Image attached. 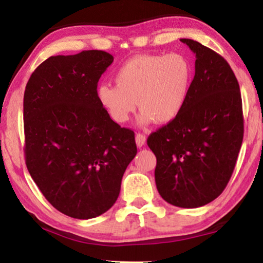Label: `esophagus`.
Returning a JSON list of instances; mask_svg holds the SVG:
<instances>
[{"label": "esophagus", "instance_id": "esophagus-1", "mask_svg": "<svg viewBox=\"0 0 263 263\" xmlns=\"http://www.w3.org/2000/svg\"><path fill=\"white\" fill-rule=\"evenodd\" d=\"M135 141H136V145H138V147H142L146 142V136L141 134V133H138L135 136Z\"/></svg>", "mask_w": 263, "mask_h": 263}]
</instances>
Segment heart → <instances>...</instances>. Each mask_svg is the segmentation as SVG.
Listing matches in <instances>:
<instances>
[{
	"instance_id": "b5f03b06",
	"label": "heart",
	"mask_w": 263,
	"mask_h": 263,
	"mask_svg": "<svg viewBox=\"0 0 263 263\" xmlns=\"http://www.w3.org/2000/svg\"><path fill=\"white\" fill-rule=\"evenodd\" d=\"M114 79L116 85L99 86L97 98L115 122H127L138 102L140 123H167L185 105L193 67L181 53H141L121 64Z\"/></svg>"
}]
</instances>
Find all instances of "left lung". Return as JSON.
Instances as JSON below:
<instances>
[{"label": "left lung", "instance_id": "left-lung-1", "mask_svg": "<svg viewBox=\"0 0 263 263\" xmlns=\"http://www.w3.org/2000/svg\"><path fill=\"white\" fill-rule=\"evenodd\" d=\"M195 53V77L184 107L152 133L147 145L157 157V189L182 208L210 203L224 192L243 141L242 97L230 64L193 39H181Z\"/></svg>", "mask_w": 263, "mask_h": 263}]
</instances>
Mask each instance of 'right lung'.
<instances>
[{"instance_id":"add662e5","label":"right lung","mask_w":263,"mask_h":263,"mask_svg":"<svg viewBox=\"0 0 263 263\" xmlns=\"http://www.w3.org/2000/svg\"><path fill=\"white\" fill-rule=\"evenodd\" d=\"M114 56L102 50L51 56L24 95L25 160L45 199L61 213L91 219L116 202L138 153L134 132L111 120L97 86Z\"/></svg>"}]
</instances>
